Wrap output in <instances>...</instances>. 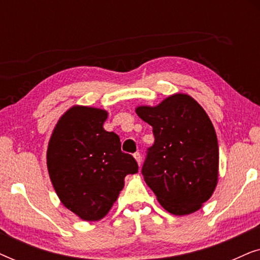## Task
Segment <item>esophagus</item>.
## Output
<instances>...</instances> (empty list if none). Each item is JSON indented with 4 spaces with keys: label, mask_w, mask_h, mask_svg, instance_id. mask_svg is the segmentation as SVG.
Returning <instances> with one entry per match:
<instances>
[{
    "label": "esophagus",
    "mask_w": 260,
    "mask_h": 260,
    "mask_svg": "<svg viewBox=\"0 0 260 260\" xmlns=\"http://www.w3.org/2000/svg\"><path fill=\"white\" fill-rule=\"evenodd\" d=\"M134 157H135V159H136V161H137L138 166H141L142 157H141V154H140V152H135V154H134Z\"/></svg>",
    "instance_id": "1"
}]
</instances>
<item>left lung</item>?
I'll use <instances>...</instances> for the list:
<instances>
[{"mask_svg": "<svg viewBox=\"0 0 260 260\" xmlns=\"http://www.w3.org/2000/svg\"><path fill=\"white\" fill-rule=\"evenodd\" d=\"M136 113L155 136L142 167L144 181L166 211L197 212L212 197L219 176L218 138L208 115L184 93L156 106H137Z\"/></svg>", "mask_w": 260, "mask_h": 260, "instance_id": "8db88e82", "label": "left lung"}]
</instances>
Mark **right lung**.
I'll list each match as a JSON object with an SVG mask.
<instances>
[{
	"instance_id": "obj_1",
	"label": "right lung",
	"mask_w": 260,
	"mask_h": 260,
	"mask_svg": "<svg viewBox=\"0 0 260 260\" xmlns=\"http://www.w3.org/2000/svg\"><path fill=\"white\" fill-rule=\"evenodd\" d=\"M105 110L76 105L56 123L47 149V168L55 193L85 221L108 214L138 165L120 150L119 136L104 130Z\"/></svg>"
}]
</instances>
